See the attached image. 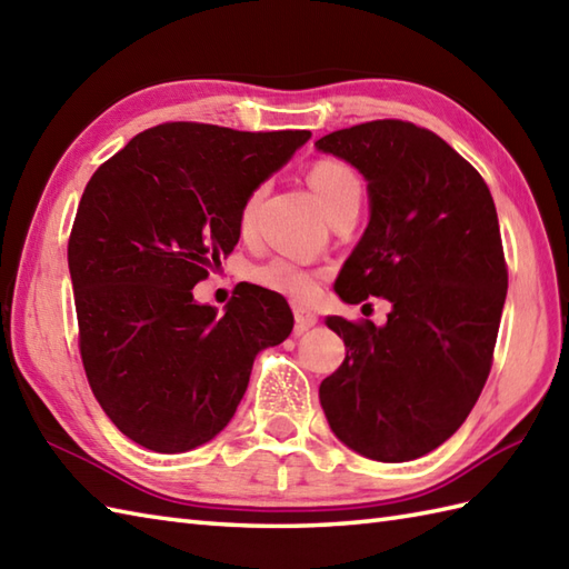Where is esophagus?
Returning a JSON list of instances; mask_svg holds the SVG:
<instances>
[{"label":"esophagus","instance_id":"34e87169","mask_svg":"<svg viewBox=\"0 0 569 569\" xmlns=\"http://www.w3.org/2000/svg\"><path fill=\"white\" fill-rule=\"evenodd\" d=\"M293 312H296V332L300 335V332H306L308 328H312V325L318 322V316L312 310H308V308H303V306H296L293 308Z\"/></svg>","mask_w":569,"mask_h":569}]
</instances>
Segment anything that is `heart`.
<instances>
[{"mask_svg":"<svg viewBox=\"0 0 569 569\" xmlns=\"http://www.w3.org/2000/svg\"><path fill=\"white\" fill-rule=\"evenodd\" d=\"M308 183L312 186V190H316V196L322 202V208L328 210V214H332L340 204L361 198V183H359V176L355 173V168L337 159H318L312 163L308 171ZM259 200H261V188L249 192V198L244 200V204H241L239 210L241 232H251L253 220H257ZM251 281L271 293L298 300V303H308V300H312L320 293L322 271L310 269V266L300 263L296 259L276 257L271 261L257 266V269H251Z\"/></svg>","mask_w":569,"mask_h":569,"instance_id":"1","label":"heart"}]
</instances>
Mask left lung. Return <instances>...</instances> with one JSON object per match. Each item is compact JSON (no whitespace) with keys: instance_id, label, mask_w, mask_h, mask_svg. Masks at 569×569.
Here are the masks:
<instances>
[{"instance_id":"left-lung-1","label":"left lung","mask_w":569,"mask_h":569,"mask_svg":"<svg viewBox=\"0 0 569 569\" xmlns=\"http://www.w3.org/2000/svg\"><path fill=\"white\" fill-rule=\"evenodd\" d=\"M367 178L371 220L337 278L345 303L389 298V322L328 318L342 367L320 403L347 447L379 462L432 452L485 389L509 288L485 178L430 129L377 119L316 141Z\"/></svg>"}]
</instances>
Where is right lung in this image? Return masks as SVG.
<instances>
[{"mask_svg":"<svg viewBox=\"0 0 569 569\" xmlns=\"http://www.w3.org/2000/svg\"><path fill=\"white\" fill-rule=\"evenodd\" d=\"M310 139L166 122L92 173L68 239L78 347L98 403L129 440L186 452L220 432L253 357L293 330L286 300L247 288L224 316L192 288L239 241L249 192Z\"/></svg>","mask_w":569,"mask_h":569,"instance_id":"right-lung-1","label":"right lung"}]
</instances>
